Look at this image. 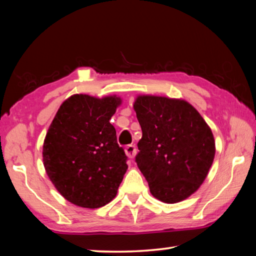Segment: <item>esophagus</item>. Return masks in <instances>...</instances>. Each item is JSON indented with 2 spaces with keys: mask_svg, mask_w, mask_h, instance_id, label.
<instances>
[{
  "mask_svg": "<svg viewBox=\"0 0 256 256\" xmlns=\"http://www.w3.org/2000/svg\"><path fill=\"white\" fill-rule=\"evenodd\" d=\"M125 154H126V156H128L130 159H133L134 157H136V146L128 144L126 148H125Z\"/></svg>",
  "mask_w": 256,
  "mask_h": 256,
  "instance_id": "1",
  "label": "esophagus"
}]
</instances>
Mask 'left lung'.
Masks as SVG:
<instances>
[{
  "mask_svg": "<svg viewBox=\"0 0 256 256\" xmlns=\"http://www.w3.org/2000/svg\"><path fill=\"white\" fill-rule=\"evenodd\" d=\"M133 107L142 130L136 162L151 194L164 203L185 200L200 188L214 162L211 128L182 99L138 96Z\"/></svg>",
  "mask_w": 256,
  "mask_h": 256,
  "instance_id": "8db88e82",
  "label": "left lung"
}]
</instances>
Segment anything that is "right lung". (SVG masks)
<instances>
[{"label":"right lung","instance_id":"add662e5","mask_svg":"<svg viewBox=\"0 0 256 256\" xmlns=\"http://www.w3.org/2000/svg\"><path fill=\"white\" fill-rule=\"evenodd\" d=\"M120 98L73 94L56 112L42 146L47 175L73 204L104 206L118 194L128 170L112 116Z\"/></svg>","mask_w":256,"mask_h":256}]
</instances>
